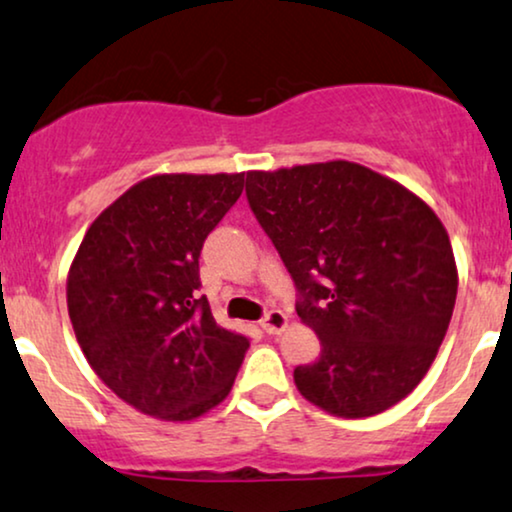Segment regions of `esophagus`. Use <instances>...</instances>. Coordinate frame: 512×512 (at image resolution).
Listing matches in <instances>:
<instances>
[{"label":"esophagus","instance_id":"obj_1","mask_svg":"<svg viewBox=\"0 0 512 512\" xmlns=\"http://www.w3.org/2000/svg\"><path fill=\"white\" fill-rule=\"evenodd\" d=\"M261 329L265 334H282L284 327H287V315L282 313V310H270V313H265L261 317Z\"/></svg>","mask_w":512,"mask_h":512}]
</instances>
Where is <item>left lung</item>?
<instances>
[{"label":"left lung","instance_id":"obj_1","mask_svg":"<svg viewBox=\"0 0 512 512\" xmlns=\"http://www.w3.org/2000/svg\"><path fill=\"white\" fill-rule=\"evenodd\" d=\"M247 199L298 291L320 357L294 369L308 402L343 418L404 400L454 313V251L423 199L355 162L249 171Z\"/></svg>","mask_w":512,"mask_h":512}]
</instances>
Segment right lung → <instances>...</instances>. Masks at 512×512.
Segmentation results:
<instances>
[{
	"mask_svg": "<svg viewBox=\"0 0 512 512\" xmlns=\"http://www.w3.org/2000/svg\"><path fill=\"white\" fill-rule=\"evenodd\" d=\"M244 174H162L112 202L68 275V313L91 369L148 416L192 421L228 397L249 338L199 296V254Z\"/></svg>",
	"mask_w": 512,
	"mask_h": 512,
	"instance_id": "right-lung-1",
	"label": "right lung"
}]
</instances>
